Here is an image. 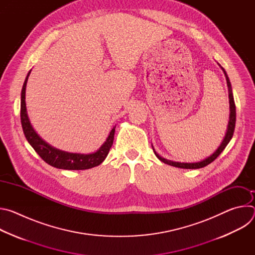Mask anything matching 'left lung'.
Wrapping results in <instances>:
<instances>
[{
  "label": "left lung",
  "instance_id": "1",
  "mask_svg": "<svg viewBox=\"0 0 255 255\" xmlns=\"http://www.w3.org/2000/svg\"><path fill=\"white\" fill-rule=\"evenodd\" d=\"M224 74H225V77H226V81H227V86H228V93H229V103H230V117H229V124H228V129H227V133L225 135V138L223 139L222 143L219 147H218V149L211 155L209 156L208 158L200 161V162H195V163H181V162H175V161H171V160H168V159H165V158H162L161 156H159L155 151V155L156 157L168 164V165H172V166H175V167H179V168H190V169H195V168H201V167H204L208 164H210L211 162H213L218 156H219L221 154V152L225 149V147L227 146V144L229 143V141L231 140L232 136H233V133H234V129H235V123H236V107H235V103H234V99H233V94H232V88H231V84H230V81H229V78L226 74V71L224 70V68L222 67ZM154 150V149H153Z\"/></svg>",
  "mask_w": 255,
  "mask_h": 255
}]
</instances>
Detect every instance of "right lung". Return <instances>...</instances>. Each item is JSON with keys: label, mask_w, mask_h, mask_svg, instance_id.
Here are the masks:
<instances>
[{"label": "right lung", "mask_w": 255, "mask_h": 255, "mask_svg": "<svg viewBox=\"0 0 255 255\" xmlns=\"http://www.w3.org/2000/svg\"><path fill=\"white\" fill-rule=\"evenodd\" d=\"M30 71L26 77L24 82L22 92H21V124L23 128V132L25 134L26 139L30 143L34 150L38 153V155L49 165L61 168V169H71V170H82L89 169L101 164L105 158L107 157L110 148L113 145L115 128L112 129L110 135L108 136L106 142L99 148V150L95 153L91 154H80V153H68L65 151L58 150L50 145H48L45 141H43L32 128L27 111H26V103H25V91L26 85L28 81Z\"/></svg>", "instance_id": "add662e5"}]
</instances>
